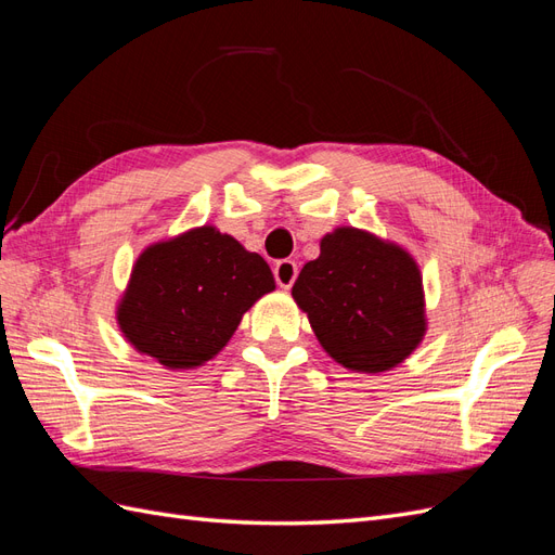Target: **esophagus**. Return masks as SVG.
I'll return each instance as SVG.
<instances>
[{"mask_svg": "<svg viewBox=\"0 0 555 555\" xmlns=\"http://www.w3.org/2000/svg\"><path fill=\"white\" fill-rule=\"evenodd\" d=\"M273 273H275V280H278L280 287L282 289H289L292 284H294V280H296V275H298V266L292 259H282V261L275 263Z\"/></svg>", "mask_w": 555, "mask_h": 555, "instance_id": "esophagus-1", "label": "esophagus"}]
</instances>
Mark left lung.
Masks as SVG:
<instances>
[{
  "label": "left lung",
  "instance_id": "1",
  "mask_svg": "<svg viewBox=\"0 0 555 555\" xmlns=\"http://www.w3.org/2000/svg\"><path fill=\"white\" fill-rule=\"evenodd\" d=\"M292 296L326 354L354 373L391 371L428 331L416 259L365 229L326 233L319 257L300 268Z\"/></svg>",
  "mask_w": 555,
  "mask_h": 555
}]
</instances>
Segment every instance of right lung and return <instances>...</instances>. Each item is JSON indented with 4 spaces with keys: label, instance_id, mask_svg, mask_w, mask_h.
Instances as JSON below:
<instances>
[{
    "label": "right lung",
    "instance_id": "1",
    "mask_svg": "<svg viewBox=\"0 0 555 555\" xmlns=\"http://www.w3.org/2000/svg\"><path fill=\"white\" fill-rule=\"evenodd\" d=\"M275 289L257 251L212 224L147 245L115 306L122 338L169 371L215 359L243 314Z\"/></svg>",
    "mask_w": 555,
    "mask_h": 555
}]
</instances>
